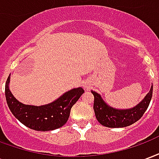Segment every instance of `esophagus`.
<instances>
[{"label": "esophagus", "mask_w": 159, "mask_h": 159, "mask_svg": "<svg viewBox=\"0 0 159 159\" xmlns=\"http://www.w3.org/2000/svg\"><path fill=\"white\" fill-rule=\"evenodd\" d=\"M85 87H87V86H85Z\"/></svg>", "instance_id": "1"}]
</instances>
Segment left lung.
Wrapping results in <instances>:
<instances>
[{"mask_svg": "<svg viewBox=\"0 0 159 159\" xmlns=\"http://www.w3.org/2000/svg\"><path fill=\"white\" fill-rule=\"evenodd\" d=\"M94 97L93 110L100 124L108 128H123L137 122L148 108L152 96V86L144 100L136 107L127 110H117L107 106L99 93L91 91Z\"/></svg>", "mask_w": 159, "mask_h": 159, "instance_id": "8db88e82", "label": "left lung"}]
</instances>
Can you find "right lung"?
<instances>
[{
	"mask_svg": "<svg viewBox=\"0 0 159 159\" xmlns=\"http://www.w3.org/2000/svg\"><path fill=\"white\" fill-rule=\"evenodd\" d=\"M10 76L5 85V95L9 109L21 123L31 129L49 131L59 129L68 121L70 109L84 93L83 88L66 92L52 103L41 107L24 105L13 97L9 90Z\"/></svg>",
	"mask_w": 159,
	"mask_h": 159,
	"instance_id": "1",
	"label": "right lung"
}]
</instances>
